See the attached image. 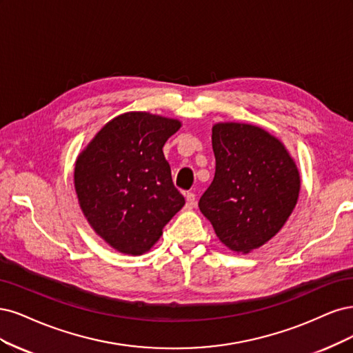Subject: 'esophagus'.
Returning a JSON list of instances; mask_svg holds the SVG:
<instances>
[{"label": "esophagus", "mask_w": 353, "mask_h": 353, "mask_svg": "<svg viewBox=\"0 0 353 353\" xmlns=\"http://www.w3.org/2000/svg\"><path fill=\"white\" fill-rule=\"evenodd\" d=\"M195 205H196L195 195H193V193H188V195H186V208L192 210V208H195Z\"/></svg>", "instance_id": "1"}]
</instances>
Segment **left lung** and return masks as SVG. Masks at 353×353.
Segmentation results:
<instances>
[{"label":"left lung","instance_id":"1","mask_svg":"<svg viewBox=\"0 0 353 353\" xmlns=\"http://www.w3.org/2000/svg\"><path fill=\"white\" fill-rule=\"evenodd\" d=\"M215 176L199 210L217 237L237 254L265 245L298 203L301 174L276 136L249 123L212 126Z\"/></svg>","mask_w":353,"mask_h":353}]
</instances>
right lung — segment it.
Masks as SVG:
<instances>
[{
	"mask_svg": "<svg viewBox=\"0 0 353 353\" xmlns=\"http://www.w3.org/2000/svg\"><path fill=\"white\" fill-rule=\"evenodd\" d=\"M177 119L146 111L110 120L74 165L79 205L94 232L116 251L142 255L185 205L163 154Z\"/></svg>",
	"mask_w": 353,
	"mask_h": 353,
	"instance_id": "obj_1",
	"label": "right lung"
}]
</instances>
